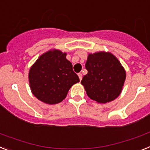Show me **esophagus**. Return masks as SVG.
I'll return each instance as SVG.
<instances>
[{"label":"esophagus","mask_w":150,"mask_h":150,"mask_svg":"<svg viewBox=\"0 0 150 150\" xmlns=\"http://www.w3.org/2000/svg\"><path fill=\"white\" fill-rule=\"evenodd\" d=\"M78 75H79V79H80V81H81V79H82V74H81V73H79V74H78Z\"/></svg>","instance_id":"esophagus-1"}]
</instances>
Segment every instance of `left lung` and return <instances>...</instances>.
<instances>
[{"label": "left lung", "mask_w": 150, "mask_h": 150, "mask_svg": "<svg viewBox=\"0 0 150 150\" xmlns=\"http://www.w3.org/2000/svg\"><path fill=\"white\" fill-rule=\"evenodd\" d=\"M85 68L88 74L83 77L81 84L91 100L106 103L120 95L126 72L113 54L109 52L90 53Z\"/></svg>", "instance_id": "obj_1"}]
</instances>
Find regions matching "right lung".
Here are the masks:
<instances>
[{"label":"right lung","instance_id":"right-lung-1","mask_svg":"<svg viewBox=\"0 0 150 150\" xmlns=\"http://www.w3.org/2000/svg\"><path fill=\"white\" fill-rule=\"evenodd\" d=\"M28 80L34 96L47 104L62 102L71 86L79 82L66 53L59 50H49L39 57L30 69Z\"/></svg>","mask_w":150,"mask_h":150}]
</instances>
